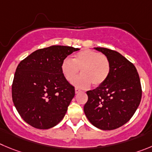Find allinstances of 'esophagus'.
<instances>
[{"label":"esophagus","instance_id":"1","mask_svg":"<svg viewBox=\"0 0 152 152\" xmlns=\"http://www.w3.org/2000/svg\"><path fill=\"white\" fill-rule=\"evenodd\" d=\"M80 91H81V90H79V89L75 88V93H76V94L79 93V92H80Z\"/></svg>","mask_w":152,"mask_h":152}]
</instances>
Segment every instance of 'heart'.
<instances>
[{
  "mask_svg": "<svg viewBox=\"0 0 152 152\" xmlns=\"http://www.w3.org/2000/svg\"><path fill=\"white\" fill-rule=\"evenodd\" d=\"M61 73L67 82L71 83L80 69L81 75L75 78L73 86L86 88L91 83L97 87L105 83L110 73V62L108 58L100 52L83 49L73 55L72 60L65 58L62 61Z\"/></svg>",
  "mask_w": 152,
  "mask_h": 152,
  "instance_id": "b5f03b06",
  "label": "heart"
}]
</instances>
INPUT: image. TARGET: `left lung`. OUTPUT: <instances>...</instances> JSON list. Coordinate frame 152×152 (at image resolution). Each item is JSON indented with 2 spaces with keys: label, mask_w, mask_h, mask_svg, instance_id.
Segmentation results:
<instances>
[{
  "label": "left lung",
  "mask_w": 152,
  "mask_h": 152,
  "mask_svg": "<svg viewBox=\"0 0 152 152\" xmlns=\"http://www.w3.org/2000/svg\"><path fill=\"white\" fill-rule=\"evenodd\" d=\"M110 62V73L105 83L88 91L84 112L88 121L97 128H118L134 115L141 101L142 88L137 70L131 62L118 52L97 47Z\"/></svg>",
  "instance_id": "left-lung-1"
}]
</instances>
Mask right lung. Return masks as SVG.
<instances>
[{"instance_id": "add662e5", "label": "right lung", "mask_w": 152, "mask_h": 152, "mask_svg": "<svg viewBox=\"0 0 152 152\" xmlns=\"http://www.w3.org/2000/svg\"><path fill=\"white\" fill-rule=\"evenodd\" d=\"M78 50L52 46L32 52L18 64L12 85V101L28 124L46 130L64 117L75 88L64 77L61 66L68 55Z\"/></svg>"}]
</instances>
